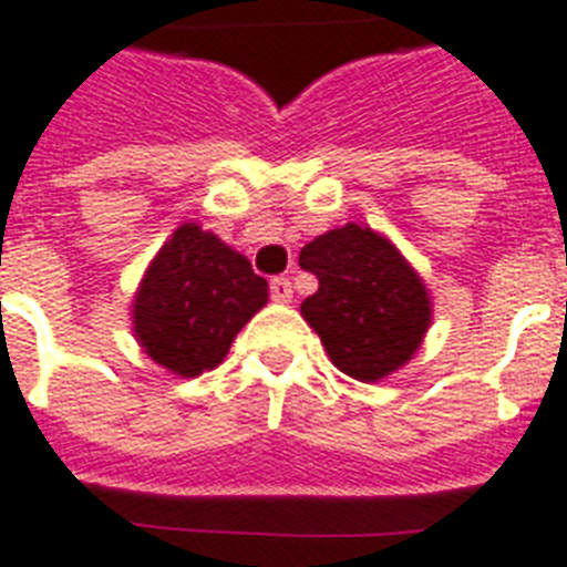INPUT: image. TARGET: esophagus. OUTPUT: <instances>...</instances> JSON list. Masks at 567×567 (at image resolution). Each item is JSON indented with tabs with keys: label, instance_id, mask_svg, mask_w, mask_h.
Returning <instances> with one entry per match:
<instances>
[{
	"label": "esophagus",
	"instance_id": "esophagus-1",
	"mask_svg": "<svg viewBox=\"0 0 567 567\" xmlns=\"http://www.w3.org/2000/svg\"><path fill=\"white\" fill-rule=\"evenodd\" d=\"M269 292L275 301H280V305H287V301H292V280L284 278V275H278V278L269 280Z\"/></svg>",
	"mask_w": 567,
	"mask_h": 567
}]
</instances>
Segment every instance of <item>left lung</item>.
<instances>
[{
    "mask_svg": "<svg viewBox=\"0 0 567 567\" xmlns=\"http://www.w3.org/2000/svg\"><path fill=\"white\" fill-rule=\"evenodd\" d=\"M319 289L301 305L339 371L380 380L401 369L430 324V298L410 262L371 228L346 225L301 248Z\"/></svg>",
    "mask_w": 567,
    "mask_h": 567,
    "instance_id": "1",
    "label": "left lung"
}]
</instances>
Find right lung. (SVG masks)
Instances as JSON below:
<instances>
[{"label":"right lung","mask_w":567,"mask_h":567,"mask_svg":"<svg viewBox=\"0 0 567 567\" xmlns=\"http://www.w3.org/2000/svg\"><path fill=\"white\" fill-rule=\"evenodd\" d=\"M269 284L198 225H181L157 251L134 301V333L155 362L196 378L216 369L262 305Z\"/></svg>","instance_id":"1"}]
</instances>
